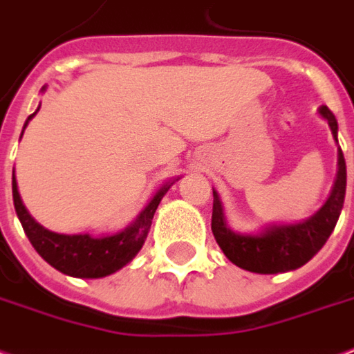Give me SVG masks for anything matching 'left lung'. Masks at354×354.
I'll list each match as a JSON object with an SVG mask.
<instances>
[{
    "mask_svg": "<svg viewBox=\"0 0 354 354\" xmlns=\"http://www.w3.org/2000/svg\"><path fill=\"white\" fill-rule=\"evenodd\" d=\"M321 116L328 122L337 142V122L328 106L321 109ZM347 169L344 151L337 153V178L330 197L315 216L297 225H277L261 234H238L225 223L221 201L214 191L212 232L230 263L248 272L277 274L297 270L310 261L328 240L344 208Z\"/></svg>",
    "mask_w": 354,
    "mask_h": 354,
    "instance_id": "obj_1",
    "label": "left lung"
}]
</instances>
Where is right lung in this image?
<instances>
[{
	"mask_svg": "<svg viewBox=\"0 0 354 354\" xmlns=\"http://www.w3.org/2000/svg\"><path fill=\"white\" fill-rule=\"evenodd\" d=\"M33 116L35 112L28 120ZM169 187L170 185H163L157 191L156 197L151 198V203L144 208L135 223L118 234L101 238L91 234H57L41 227L22 204L15 176H12V201L24 232L28 234L31 245L46 263L67 276L104 277L120 270L140 251L144 240L148 236L153 214Z\"/></svg>",
	"mask_w": 354,
	"mask_h": 354,
	"instance_id": "1",
	"label": "right lung"
}]
</instances>
